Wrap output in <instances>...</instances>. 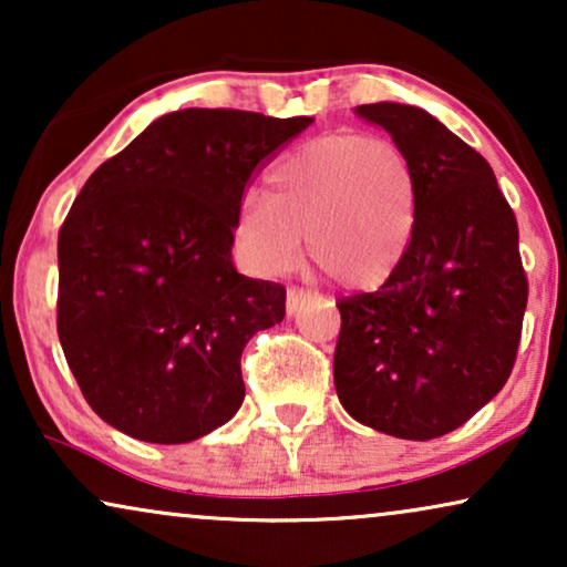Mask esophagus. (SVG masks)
<instances>
[{
    "instance_id": "esophagus-1",
    "label": "esophagus",
    "mask_w": 567,
    "mask_h": 567,
    "mask_svg": "<svg viewBox=\"0 0 567 567\" xmlns=\"http://www.w3.org/2000/svg\"><path fill=\"white\" fill-rule=\"evenodd\" d=\"M307 299H312V291L299 289V286H291V289L286 291V312H289V315L299 312V309L305 307Z\"/></svg>"
}]
</instances>
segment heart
Masks as SVG:
<instances>
[{"mask_svg": "<svg viewBox=\"0 0 567 567\" xmlns=\"http://www.w3.org/2000/svg\"><path fill=\"white\" fill-rule=\"evenodd\" d=\"M268 200L237 208L239 258L258 274L289 270L309 252L340 286L374 291L392 281L417 216L415 173L390 138L322 134L286 152L266 177Z\"/></svg>", "mask_w": 567, "mask_h": 567, "instance_id": "b5f03b06", "label": "heart"}]
</instances>
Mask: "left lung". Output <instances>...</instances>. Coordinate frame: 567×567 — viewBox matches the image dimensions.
Instances as JSON below:
<instances>
[{
    "label": "left lung",
    "instance_id": "8db88e82",
    "mask_svg": "<svg viewBox=\"0 0 567 567\" xmlns=\"http://www.w3.org/2000/svg\"><path fill=\"white\" fill-rule=\"evenodd\" d=\"M355 113L405 152L417 216L392 281L338 299L336 390L369 429L439 439L487 405L514 369L529 297L518 224L487 159L431 113L400 103Z\"/></svg>",
    "mask_w": 567,
    "mask_h": 567
}]
</instances>
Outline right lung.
Masks as SVG:
<instances>
[{
	"instance_id": "right-lung-1",
	"label": "right lung",
	"mask_w": 567,
	"mask_h": 567,
	"mask_svg": "<svg viewBox=\"0 0 567 567\" xmlns=\"http://www.w3.org/2000/svg\"><path fill=\"white\" fill-rule=\"evenodd\" d=\"M312 118L188 107L150 123L84 183L59 231L56 330L90 408L150 444L219 429L245 400L247 340L286 289L237 274L252 175Z\"/></svg>"
}]
</instances>
